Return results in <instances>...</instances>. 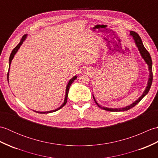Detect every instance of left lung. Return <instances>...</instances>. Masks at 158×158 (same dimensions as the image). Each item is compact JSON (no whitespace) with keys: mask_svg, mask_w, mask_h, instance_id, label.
<instances>
[{"mask_svg":"<svg viewBox=\"0 0 158 158\" xmlns=\"http://www.w3.org/2000/svg\"><path fill=\"white\" fill-rule=\"evenodd\" d=\"M130 36H132L134 40H135V44H136L137 48H138V49H139V51L140 53V55H141L142 58L144 59V60H145V62H146L147 64L148 65V69H149V76L148 82H147V85L146 87L145 91L143 92V94L141 95V96L139 97V99H137L135 102H134L132 104H131L130 105L127 106L126 107H123V108L113 109V108H107V107H103L102 106H100V105H98V103H97L96 100L94 98V95H93V98H94V101H95L96 105H98L100 109H102L104 110H108V111H126V110H129L130 109H132V107H134L136 105H137V104H138L140 101V100H141L144 98V96L148 94L149 89L151 88V86H152V81H153L152 60V58H151V56L149 54V53L145 49V47H144L141 39H140L139 35L137 34L136 32H134V31H130Z\"/></svg>","mask_w":158,"mask_h":158,"instance_id":"8db88e82","label":"left lung"}]
</instances>
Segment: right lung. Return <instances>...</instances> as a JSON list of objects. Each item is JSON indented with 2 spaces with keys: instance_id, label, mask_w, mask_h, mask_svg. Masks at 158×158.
Segmentation results:
<instances>
[{
  "instance_id": "1",
  "label": "right lung",
  "mask_w": 158,
  "mask_h": 158,
  "mask_svg": "<svg viewBox=\"0 0 158 158\" xmlns=\"http://www.w3.org/2000/svg\"><path fill=\"white\" fill-rule=\"evenodd\" d=\"M26 37H27V35H23V36H22V39H21V41H20V42L19 43V44L17 45L15 48L13 49V51L11 52V55H10V57H9V71H8V73H7V80H8V81H9V69H10V65H11V61H12V60H13V57H14V56H15V53H17V52L18 51V49H19V48H20V46H21L22 45V43H23V42L25 41V39H26ZM77 76H75V77H73L72 79H70V80H69V83H68V84H67V85H66V95H65V98H64V102H63V104L62 105L60 106L59 108H58V109H55V110H49V111H45V112H39V111H35V112H36V113H43V114H45V113H53V112H55V111H56V110H59V109H60L61 108H62V107L64 106L66 104V102H67V98H68V94H69V88H70V85H71V84L73 83V82L75 81V80L77 79Z\"/></svg>"
}]
</instances>
